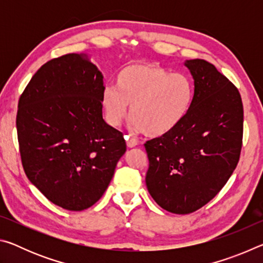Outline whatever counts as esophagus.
Segmentation results:
<instances>
[{
	"label": "esophagus",
	"mask_w": 263,
	"mask_h": 263,
	"mask_svg": "<svg viewBox=\"0 0 263 263\" xmlns=\"http://www.w3.org/2000/svg\"><path fill=\"white\" fill-rule=\"evenodd\" d=\"M124 138H125L126 145H127L128 148H133V147H136V146L138 145V140L136 139V138H133L131 136H125Z\"/></svg>",
	"instance_id": "esophagus-1"
}]
</instances>
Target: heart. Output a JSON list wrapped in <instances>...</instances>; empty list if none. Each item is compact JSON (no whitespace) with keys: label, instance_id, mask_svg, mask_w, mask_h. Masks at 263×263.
<instances>
[{"label":"heart","instance_id":"1","mask_svg":"<svg viewBox=\"0 0 263 263\" xmlns=\"http://www.w3.org/2000/svg\"><path fill=\"white\" fill-rule=\"evenodd\" d=\"M101 102L111 126H119L130 106L132 126L148 137H162L183 122L194 100V86L184 74L171 73L154 64L127 65Z\"/></svg>","mask_w":263,"mask_h":263}]
</instances>
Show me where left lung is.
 <instances>
[{
    "instance_id": "8db88e82",
    "label": "left lung",
    "mask_w": 263,
    "mask_h": 263,
    "mask_svg": "<svg viewBox=\"0 0 263 263\" xmlns=\"http://www.w3.org/2000/svg\"><path fill=\"white\" fill-rule=\"evenodd\" d=\"M194 100L175 130L145 144L146 185L164 210L191 213L219 193L237 167L242 145L243 108L234 84L210 62L185 60Z\"/></svg>"
}]
</instances>
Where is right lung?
Here are the masks:
<instances>
[{"mask_svg": "<svg viewBox=\"0 0 263 263\" xmlns=\"http://www.w3.org/2000/svg\"><path fill=\"white\" fill-rule=\"evenodd\" d=\"M103 75L87 54H66L37 70L16 117L26 176L53 204L82 211L99 201L126 151L102 115Z\"/></svg>", "mask_w": 263, "mask_h": 263, "instance_id": "right-lung-1", "label": "right lung"}]
</instances>
